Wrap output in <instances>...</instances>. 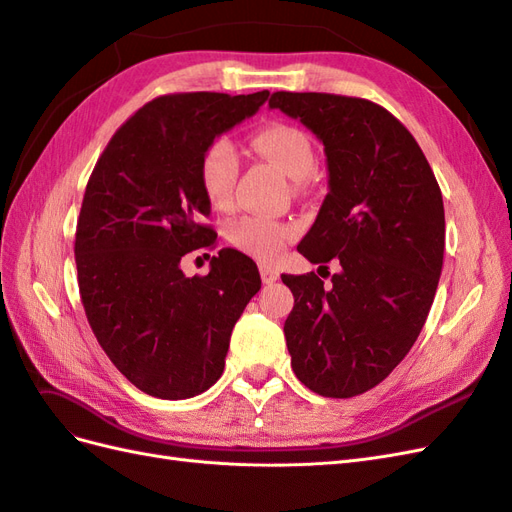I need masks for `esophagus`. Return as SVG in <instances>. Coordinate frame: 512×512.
<instances>
[{"mask_svg": "<svg viewBox=\"0 0 512 512\" xmlns=\"http://www.w3.org/2000/svg\"><path fill=\"white\" fill-rule=\"evenodd\" d=\"M260 277H262V282L265 284H273L277 277H280V271H277L275 267H271V265H267V262H260Z\"/></svg>", "mask_w": 512, "mask_h": 512, "instance_id": "obj_1", "label": "esophagus"}]
</instances>
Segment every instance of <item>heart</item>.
<instances>
[{
    "label": "heart",
    "instance_id": "1",
    "mask_svg": "<svg viewBox=\"0 0 512 512\" xmlns=\"http://www.w3.org/2000/svg\"><path fill=\"white\" fill-rule=\"evenodd\" d=\"M254 147L280 166L288 177L297 179V185H303L316 166V153L309 136L288 123H269L260 128L254 134ZM237 175L239 156L235 145L224 136L215 138L203 151L198 164L200 188L211 207L226 209L230 205ZM292 237L294 228L290 224L260 218V215H245L228 226L230 243L241 252L262 260L275 258Z\"/></svg>",
    "mask_w": 512,
    "mask_h": 512
}]
</instances>
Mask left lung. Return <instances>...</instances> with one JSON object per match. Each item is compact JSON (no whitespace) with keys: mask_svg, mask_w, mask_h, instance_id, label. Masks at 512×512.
Listing matches in <instances>:
<instances>
[{"mask_svg":"<svg viewBox=\"0 0 512 512\" xmlns=\"http://www.w3.org/2000/svg\"><path fill=\"white\" fill-rule=\"evenodd\" d=\"M271 108L324 145L329 194L297 250L312 271L282 275L294 307L284 335L297 378L322 397L374 389L404 361L436 297L444 258L440 185L386 108L348 96L275 91Z\"/></svg>","mask_w":512,"mask_h":512,"instance_id":"1","label":"left lung"}]
</instances>
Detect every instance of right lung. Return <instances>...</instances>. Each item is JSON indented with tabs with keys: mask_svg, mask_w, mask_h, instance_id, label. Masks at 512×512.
I'll list each match as a JSON object with an SVG mask.
<instances>
[{
	"mask_svg": "<svg viewBox=\"0 0 512 512\" xmlns=\"http://www.w3.org/2000/svg\"><path fill=\"white\" fill-rule=\"evenodd\" d=\"M267 98L151 100L113 134L87 181L74 241L81 301L108 359L147 395L188 399L218 382L232 327L260 290L256 262L230 247L203 277H185L181 258L218 237L200 224L211 213L200 156Z\"/></svg>",
	"mask_w": 512,
	"mask_h": 512,
	"instance_id": "right-lung-1",
	"label": "right lung"
}]
</instances>
